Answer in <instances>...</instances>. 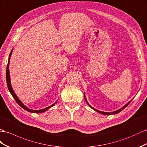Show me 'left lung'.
<instances>
[{"mask_svg":"<svg viewBox=\"0 0 147 147\" xmlns=\"http://www.w3.org/2000/svg\"><path fill=\"white\" fill-rule=\"evenodd\" d=\"M84 99H85V100H86V102H87V103L88 104L89 106L90 107H91V109H92L93 110H94L95 111H96V112H97L100 113V114H104V115H113V114H117V113H119L120 111H122V110H123L124 109H125V107H127L128 105H129V104L130 103V102H131V100H130V101H129V102H128L127 104H126L125 105V106H123L122 108H120V109H119L117 110V111H115L112 112H102V111H100L97 110V109H94V107H92L91 106H90V105L89 104V103L88 102L87 99H86V96H85V93H84Z\"/></svg>","mask_w":147,"mask_h":147,"instance_id":"8db88e82","label":"left lung"}]
</instances>
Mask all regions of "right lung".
I'll use <instances>...</instances> for the list:
<instances>
[{
    "label": "right lung",
    "mask_w": 147,
    "mask_h": 147,
    "mask_svg": "<svg viewBox=\"0 0 147 147\" xmlns=\"http://www.w3.org/2000/svg\"><path fill=\"white\" fill-rule=\"evenodd\" d=\"M12 51H11L10 53L8 64H7V66L6 80H7V87H8L9 91L10 92L11 94H12V96H13V98L15 99V100H16V102L18 103V104L19 105V106H20V107H22L25 111H27L30 112H32V113H42V112H45L46 111L48 110L49 109L51 108V107L54 106L55 104L56 103V102L55 103H54L53 105H51V106H48V107H46V108H45V109H41V110H32V109H28V107H26L25 105L22 102V101L19 99H18V97L17 96V95L16 94H15V92L13 91V90L12 87V85H11V82H10V72H9V63H10V57H11V55H12Z\"/></svg>",
    "instance_id": "1"
}]
</instances>
